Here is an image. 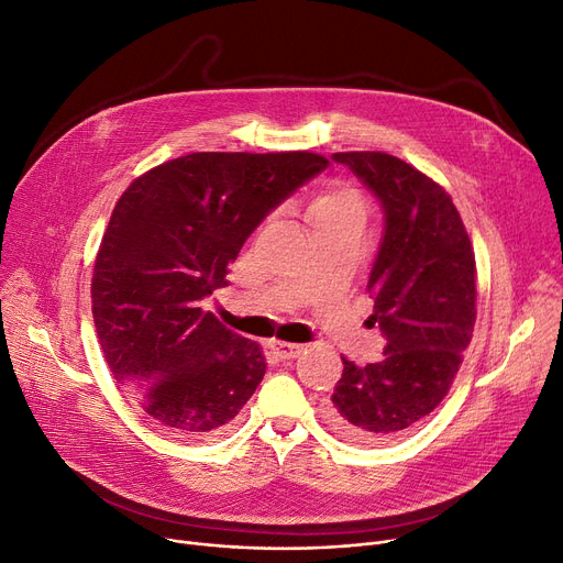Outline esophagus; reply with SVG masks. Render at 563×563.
<instances>
[{
    "label": "esophagus",
    "mask_w": 563,
    "mask_h": 563,
    "mask_svg": "<svg viewBox=\"0 0 563 563\" xmlns=\"http://www.w3.org/2000/svg\"><path fill=\"white\" fill-rule=\"evenodd\" d=\"M269 349L274 351V356H276V358H280V361H291V358H297V356H301V351H303V346H301V344H289V342H280V340L272 342V344H269Z\"/></svg>",
    "instance_id": "34e87169"
}]
</instances>
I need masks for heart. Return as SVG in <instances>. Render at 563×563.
Returning a JSON list of instances; mask_svg holds the SVG:
<instances>
[{"mask_svg":"<svg viewBox=\"0 0 563 563\" xmlns=\"http://www.w3.org/2000/svg\"><path fill=\"white\" fill-rule=\"evenodd\" d=\"M344 210H361L358 196L344 187H329V189H321L319 194H314V198L310 200L308 219L314 221V219L344 212Z\"/></svg>","mask_w":563,"mask_h":563,"instance_id":"b5f03b06","label":"heart"}]
</instances>
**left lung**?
<instances>
[{"instance_id":"obj_1","label":"left lung","mask_w":563,"mask_h":563,"mask_svg":"<svg viewBox=\"0 0 563 563\" xmlns=\"http://www.w3.org/2000/svg\"><path fill=\"white\" fill-rule=\"evenodd\" d=\"M380 200L386 228L367 280L369 323L386 356L344 372L327 420L346 440L380 442L422 422L450 393L477 321V264L452 196L388 153H335Z\"/></svg>"}]
</instances>
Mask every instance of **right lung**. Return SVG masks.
<instances>
[{
	"label": "right lung",
	"mask_w": 563,
	"mask_h": 563,
	"mask_svg": "<svg viewBox=\"0 0 563 563\" xmlns=\"http://www.w3.org/2000/svg\"><path fill=\"white\" fill-rule=\"evenodd\" d=\"M329 166L308 151L191 153L118 198L96 257L91 301L113 378L157 429L212 438L253 397L266 363L200 301L264 217Z\"/></svg>",
	"instance_id": "right-lung-1"
}]
</instances>
